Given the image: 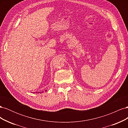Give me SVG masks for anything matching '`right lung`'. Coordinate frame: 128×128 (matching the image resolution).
I'll return each mask as SVG.
<instances>
[{
  "instance_id": "right-lung-1",
  "label": "right lung",
  "mask_w": 128,
  "mask_h": 128,
  "mask_svg": "<svg viewBox=\"0 0 128 128\" xmlns=\"http://www.w3.org/2000/svg\"><path fill=\"white\" fill-rule=\"evenodd\" d=\"M38 93H40V92H38Z\"/></svg>"
}]
</instances>
